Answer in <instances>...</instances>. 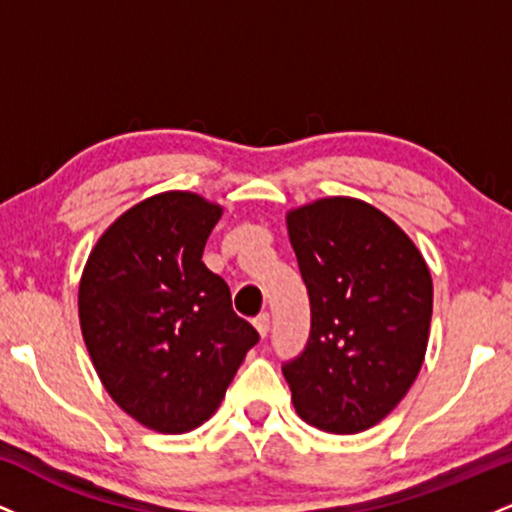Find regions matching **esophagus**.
<instances>
[{
    "mask_svg": "<svg viewBox=\"0 0 512 512\" xmlns=\"http://www.w3.org/2000/svg\"><path fill=\"white\" fill-rule=\"evenodd\" d=\"M252 325H255V330H257V334H260V337H267V332H269V313L257 315L255 320H252Z\"/></svg>",
    "mask_w": 512,
    "mask_h": 512,
    "instance_id": "esophagus-1",
    "label": "esophagus"
}]
</instances>
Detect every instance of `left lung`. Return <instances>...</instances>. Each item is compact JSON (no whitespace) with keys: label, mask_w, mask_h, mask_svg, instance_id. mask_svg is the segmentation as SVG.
<instances>
[{"label":"left lung","mask_w":512,"mask_h":512,"mask_svg":"<svg viewBox=\"0 0 512 512\" xmlns=\"http://www.w3.org/2000/svg\"><path fill=\"white\" fill-rule=\"evenodd\" d=\"M310 296V339L284 366L296 414L361 433L402 402L424 366L433 315L428 264L373 204L322 197L286 214Z\"/></svg>","instance_id":"obj_1"}]
</instances>
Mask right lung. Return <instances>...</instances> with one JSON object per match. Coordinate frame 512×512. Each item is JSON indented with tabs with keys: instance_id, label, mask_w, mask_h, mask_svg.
<instances>
[{
	"instance_id": "1",
	"label": "right lung",
	"mask_w": 512,
	"mask_h": 512,
	"mask_svg": "<svg viewBox=\"0 0 512 512\" xmlns=\"http://www.w3.org/2000/svg\"><path fill=\"white\" fill-rule=\"evenodd\" d=\"M223 207L195 192L146 197L105 228L79 281V322L113 402L158 433L214 416L260 334L202 262Z\"/></svg>"
}]
</instances>
